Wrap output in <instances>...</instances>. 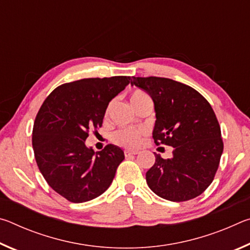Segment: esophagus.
Here are the masks:
<instances>
[{"label": "esophagus", "mask_w": 250, "mask_h": 250, "mask_svg": "<svg viewBox=\"0 0 250 250\" xmlns=\"http://www.w3.org/2000/svg\"><path fill=\"white\" fill-rule=\"evenodd\" d=\"M135 154H138L137 151H125V158H130V156H133Z\"/></svg>", "instance_id": "esophagus-1"}]
</instances>
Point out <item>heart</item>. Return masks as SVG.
I'll return each instance as SVG.
<instances>
[{
	"instance_id": "b5f03b06",
	"label": "heart",
	"mask_w": 250,
	"mask_h": 250,
	"mask_svg": "<svg viewBox=\"0 0 250 250\" xmlns=\"http://www.w3.org/2000/svg\"><path fill=\"white\" fill-rule=\"evenodd\" d=\"M145 97H147L145 91L135 90L131 95V103L140 100L145 98ZM145 134L146 131L140 128H121L112 133L111 139L118 146L126 147V149L134 150L138 149L142 145Z\"/></svg>"
}]
</instances>
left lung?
Here are the masks:
<instances>
[{"mask_svg": "<svg viewBox=\"0 0 250 250\" xmlns=\"http://www.w3.org/2000/svg\"><path fill=\"white\" fill-rule=\"evenodd\" d=\"M131 84L153 100L154 142L174 147L171 159L155 154L154 166L146 174L149 188L172 202L201 195L214 180L224 149L213 108L200 92L173 79L132 77Z\"/></svg>", "mask_w": 250, "mask_h": 250, "instance_id": "obj_1", "label": "left lung"}]
</instances>
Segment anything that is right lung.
<instances>
[{"label":"right lung","instance_id":"1","mask_svg":"<svg viewBox=\"0 0 250 250\" xmlns=\"http://www.w3.org/2000/svg\"><path fill=\"white\" fill-rule=\"evenodd\" d=\"M130 80L115 76L64 83L37 113L32 137L37 167L50 188L69 202H88L107 191L125 159L119 146L95 152L84 141L89 130L103 125L109 103Z\"/></svg>","mask_w":250,"mask_h":250}]
</instances>
